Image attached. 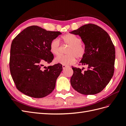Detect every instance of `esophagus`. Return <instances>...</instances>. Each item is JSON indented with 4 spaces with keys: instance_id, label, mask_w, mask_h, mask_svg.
<instances>
[{
    "instance_id": "obj_1",
    "label": "esophagus",
    "mask_w": 126,
    "mask_h": 126,
    "mask_svg": "<svg viewBox=\"0 0 126 126\" xmlns=\"http://www.w3.org/2000/svg\"><path fill=\"white\" fill-rule=\"evenodd\" d=\"M67 67V66H65V65H63V69H65V68H66Z\"/></svg>"
}]
</instances>
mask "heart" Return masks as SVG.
I'll list each match as a JSON object with an SVG mask.
<instances>
[{
  "instance_id": "1",
  "label": "heart",
  "mask_w": 126,
  "mask_h": 126,
  "mask_svg": "<svg viewBox=\"0 0 126 126\" xmlns=\"http://www.w3.org/2000/svg\"><path fill=\"white\" fill-rule=\"evenodd\" d=\"M64 44L69 46L67 51V55H59L56 57L55 62L63 64L70 65L75 63L76 58L80 59L84 56L85 48L81 45V40L73 34H67L62 37ZM50 51L54 55H57L60 52V43L59 40H52L50 44Z\"/></svg>"
}]
</instances>
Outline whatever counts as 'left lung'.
Returning a JSON list of instances; mask_svg holds the SVG:
<instances>
[{
    "mask_svg": "<svg viewBox=\"0 0 126 126\" xmlns=\"http://www.w3.org/2000/svg\"><path fill=\"white\" fill-rule=\"evenodd\" d=\"M70 33L79 35L85 44V54L79 63L87 69L72 67L71 85L83 94H95L104 89L113 75L115 48L108 33L97 25L82 26Z\"/></svg>",
    "mask_w": 126,
    "mask_h": 126,
    "instance_id": "8db88e82",
    "label": "left lung"
}]
</instances>
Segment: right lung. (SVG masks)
Segmentation results:
<instances>
[{
    "instance_id": "1",
    "label": "right lung",
    "mask_w": 126,
    "mask_h": 126,
    "mask_svg": "<svg viewBox=\"0 0 126 126\" xmlns=\"http://www.w3.org/2000/svg\"><path fill=\"white\" fill-rule=\"evenodd\" d=\"M62 33L47 31L37 26L25 28L11 45L9 67L17 89L29 97L40 98L54 90L57 78L63 70L62 64L47 67L54 55L50 50L51 41Z\"/></svg>"
}]
</instances>
